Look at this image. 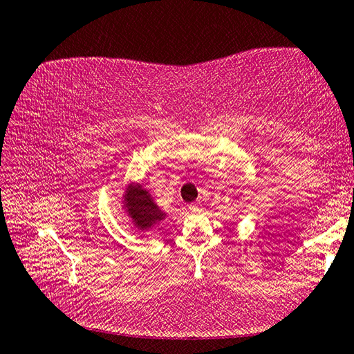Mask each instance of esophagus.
<instances>
[{"instance_id":"34e87169","label":"esophagus","mask_w":354,"mask_h":354,"mask_svg":"<svg viewBox=\"0 0 354 354\" xmlns=\"http://www.w3.org/2000/svg\"><path fill=\"white\" fill-rule=\"evenodd\" d=\"M189 210L192 212V214H198V212L201 210V204H199V203H194V204H190V205H189Z\"/></svg>"}]
</instances>
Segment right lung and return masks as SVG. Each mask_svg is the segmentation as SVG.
<instances>
[{
  "instance_id": "obj_1",
  "label": "right lung",
  "mask_w": 354,
  "mask_h": 354,
  "mask_svg": "<svg viewBox=\"0 0 354 354\" xmlns=\"http://www.w3.org/2000/svg\"><path fill=\"white\" fill-rule=\"evenodd\" d=\"M122 210L130 218L133 229L138 232H147L159 224L167 216L155 203L151 194L140 183H128L122 196Z\"/></svg>"
}]
</instances>
